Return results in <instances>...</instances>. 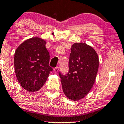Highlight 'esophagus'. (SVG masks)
Listing matches in <instances>:
<instances>
[{"label": "esophagus", "mask_w": 124, "mask_h": 124, "mask_svg": "<svg viewBox=\"0 0 124 124\" xmlns=\"http://www.w3.org/2000/svg\"><path fill=\"white\" fill-rule=\"evenodd\" d=\"M59 67H56L54 68V72H55V73H57L58 72V70H59Z\"/></svg>", "instance_id": "esophagus-1"}]
</instances>
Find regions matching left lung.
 <instances>
[{
	"label": "left lung",
	"instance_id": "1",
	"mask_svg": "<svg viewBox=\"0 0 124 124\" xmlns=\"http://www.w3.org/2000/svg\"><path fill=\"white\" fill-rule=\"evenodd\" d=\"M69 56L68 72H59L62 89L70 100L83 98L93 86L99 67V58L95 51L85 43H75Z\"/></svg>",
	"mask_w": 124,
	"mask_h": 124
}]
</instances>
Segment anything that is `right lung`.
<instances>
[{
	"label": "right lung",
	"instance_id": "right-lung-1",
	"mask_svg": "<svg viewBox=\"0 0 124 124\" xmlns=\"http://www.w3.org/2000/svg\"><path fill=\"white\" fill-rule=\"evenodd\" d=\"M46 42L34 38L23 42L15 53L14 65L16 77L26 90L40 89L53 70L49 64L50 55Z\"/></svg>",
	"mask_w": 124,
	"mask_h": 124
}]
</instances>
